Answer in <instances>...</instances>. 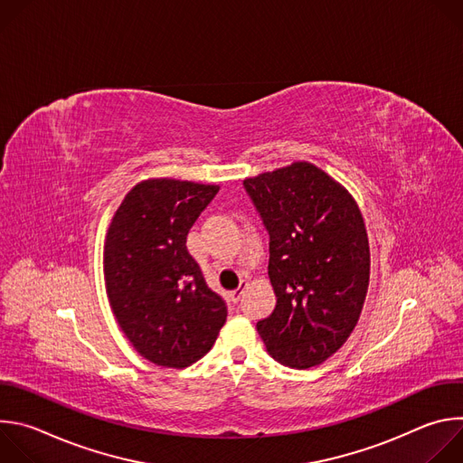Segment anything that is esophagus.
Returning <instances> with one entry per match:
<instances>
[{
  "label": "esophagus",
  "mask_w": 463,
  "mask_h": 463,
  "mask_svg": "<svg viewBox=\"0 0 463 463\" xmlns=\"http://www.w3.org/2000/svg\"><path fill=\"white\" fill-rule=\"evenodd\" d=\"M245 288H247V282H245V280H241V282H240V286H238V289H236V291H232V295H231V297H232V302H238V300H240V297H241V293H243V289H245Z\"/></svg>",
  "instance_id": "obj_1"
}]
</instances>
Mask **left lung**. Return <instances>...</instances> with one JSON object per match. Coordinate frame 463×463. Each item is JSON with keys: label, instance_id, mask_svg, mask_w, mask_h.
<instances>
[{"label": "left lung", "instance_id": "1", "mask_svg": "<svg viewBox=\"0 0 463 463\" xmlns=\"http://www.w3.org/2000/svg\"><path fill=\"white\" fill-rule=\"evenodd\" d=\"M243 188L269 234L277 293L258 334L279 363L317 366L346 343L366 298L370 247L361 211L309 163L245 179Z\"/></svg>", "mask_w": 463, "mask_h": 463}]
</instances>
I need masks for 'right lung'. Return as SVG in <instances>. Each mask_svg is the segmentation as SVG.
Instances as JSON below:
<instances>
[{
    "label": "right lung",
    "mask_w": 463,
    "mask_h": 463,
    "mask_svg": "<svg viewBox=\"0 0 463 463\" xmlns=\"http://www.w3.org/2000/svg\"><path fill=\"white\" fill-rule=\"evenodd\" d=\"M220 186L150 179L131 188L104 245V279L122 332L148 361L184 368L216 343L227 318L186 250V236Z\"/></svg>",
    "instance_id": "add662e5"
}]
</instances>
